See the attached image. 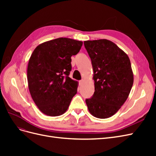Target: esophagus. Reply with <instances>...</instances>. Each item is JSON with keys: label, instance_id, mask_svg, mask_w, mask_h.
I'll use <instances>...</instances> for the list:
<instances>
[{"label": "esophagus", "instance_id": "1", "mask_svg": "<svg viewBox=\"0 0 156 156\" xmlns=\"http://www.w3.org/2000/svg\"><path fill=\"white\" fill-rule=\"evenodd\" d=\"M83 82H84V80H83V79H82V80H80V81H79L80 85H81V84L83 83Z\"/></svg>", "mask_w": 156, "mask_h": 156}]
</instances>
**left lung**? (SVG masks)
<instances>
[{
  "label": "left lung",
  "instance_id": "obj_1",
  "mask_svg": "<svg viewBox=\"0 0 156 156\" xmlns=\"http://www.w3.org/2000/svg\"><path fill=\"white\" fill-rule=\"evenodd\" d=\"M84 47L92 61L95 91L87 99L90 114L98 119L114 115L129 96L133 73L128 56L106 39L87 40Z\"/></svg>",
  "mask_w": 156,
  "mask_h": 156
}]
</instances>
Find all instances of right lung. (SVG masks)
<instances>
[{
	"label": "right lung",
	"mask_w": 156,
	"mask_h": 156,
	"mask_svg": "<svg viewBox=\"0 0 156 156\" xmlns=\"http://www.w3.org/2000/svg\"><path fill=\"white\" fill-rule=\"evenodd\" d=\"M83 41L59 37L37 45L27 67L28 86L39 110L58 116L68 110L77 94L78 82L69 77L72 55H77Z\"/></svg>",
	"instance_id": "add662e5"
}]
</instances>
